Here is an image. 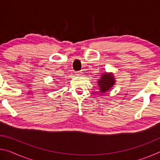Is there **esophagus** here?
Instances as JSON below:
<instances>
[{
	"label": "esophagus",
	"mask_w": 160,
	"mask_h": 160,
	"mask_svg": "<svg viewBox=\"0 0 160 160\" xmlns=\"http://www.w3.org/2000/svg\"><path fill=\"white\" fill-rule=\"evenodd\" d=\"M75 75H78V76H80V75H82V71H76L75 72Z\"/></svg>",
	"instance_id": "obj_1"
}]
</instances>
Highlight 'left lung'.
<instances>
[{
    "label": "left lung",
    "mask_w": 160,
    "mask_h": 160,
    "mask_svg": "<svg viewBox=\"0 0 160 160\" xmlns=\"http://www.w3.org/2000/svg\"><path fill=\"white\" fill-rule=\"evenodd\" d=\"M114 78L112 75L105 73L103 74L101 79L99 81V90L102 91V92H105L110 90V88L114 84Z\"/></svg>",
    "instance_id": "obj_1"
}]
</instances>
